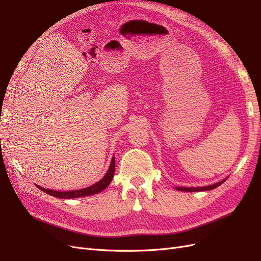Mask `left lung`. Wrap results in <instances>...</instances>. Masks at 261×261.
<instances>
[{
  "mask_svg": "<svg viewBox=\"0 0 261 261\" xmlns=\"http://www.w3.org/2000/svg\"><path fill=\"white\" fill-rule=\"evenodd\" d=\"M225 181V179L219 181V183H216L213 185H209V186H204V187H175L177 191H181V192H202V191H210V189L216 188L218 186H220L221 184Z\"/></svg>",
  "mask_w": 261,
  "mask_h": 261,
  "instance_id": "left-lung-1",
  "label": "left lung"
}]
</instances>
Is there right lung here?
I'll list each match as a JSON object with an SVG mask.
<instances>
[{
  "instance_id": "add662e5",
  "label": "right lung",
  "mask_w": 261,
  "mask_h": 261,
  "mask_svg": "<svg viewBox=\"0 0 261 261\" xmlns=\"http://www.w3.org/2000/svg\"><path fill=\"white\" fill-rule=\"evenodd\" d=\"M114 171H115V159L114 156L112 158V161L111 164H110V168L107 172V174L103 176L101 180H99L98 183L93 184L89 187L87 188H83V189H78V191H70V192H58V191H52V189H45L43 187L38 186L37 187L39 189H41L42 192L49 194L51 196L54 197H58V198H62V199H72V198H77V197H84V196H89V195H94V194H98L101 191H103L106 189L110 183H111V180L113 178L114 175Z\"/></svg>"
}]
</instances>
